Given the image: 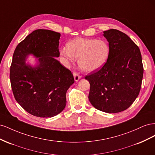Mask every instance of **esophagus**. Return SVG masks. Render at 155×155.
I'll use <instances>...</instances> for the list:
<instances>
[{"instance_id": "esophagus-1", "label": "esophagus", "mask_w": 155, "mask_h": 155, "mask_svg": "<svg viewBox=\"0 0 155 155\" xmlns=\"http://www.w3.org/2000/svg\"><path fill=\"white\" fill-rule=\"evenodd\" d=\"M73 75H74V79L76 81H78L79 79L81 78V76L79 75L78 72H73Z\"/></svg>"}]
</instances>
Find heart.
<instances>
[{
  "mask_svg": "<svg viewBox=\"0 0 155 155\" xmlns=\"http://www.w3.org/2000/svg\"><path fill=\"white\" fill-rule=\"evenodd\" d=\"M109 46L104 40L78 38L70 41L67 48L61 54L70 61L78 59V65L83 71L91 72L100 68L108 59Z\"/></svg>",
  "mask_w": 155,
  "mask_h": 155,
  "instance_id": "heart-1",
  "label": "heart"
}]
</instances>
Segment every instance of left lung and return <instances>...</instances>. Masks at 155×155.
<instances>
[{"mask_svg": "<svg viewBox=\"0 0 155 155\" xmlns=\"http://www.w3.org/2000/svg\"><path fill=\"white\" fill-rule=\"evenodd\" d=\"M104 33L110 48L107 62L85 78L90 83L91 104L101 111L116 113L128 109L139 94L143 74L142 55L124 33L115 29Z\"/></svg>", "mask_w": 155, "mask_h": 155, "instance_id": "1", "label": "left lung"}]
</instances>
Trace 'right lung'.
<instances>
[{
    "label": "right lung",
    "instance_id": "right-lung-1",
    "mask_svg": "<svg viewBox=\"0 0 155 155\" xmlns=\"http://www.w3.org/2000/svg\"><path fill=\"white\" fill-rule=\"evenodd\" d=\"M61 34L49 30L31 32L17 46L13 55L10 78L14 97L33 116L51 118L66 106V93L74 83L70 70L54 57H59ZM33 54L39 64L33 68L25 63Z\"/></svg>",
    "mask_w": 155,
    "mask_h": 155
}]
</instances>
